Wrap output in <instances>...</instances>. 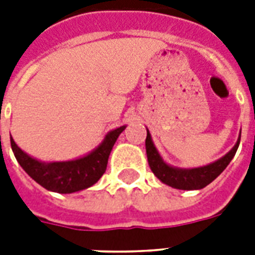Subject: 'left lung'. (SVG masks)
<instances>
[{
    "label": "left lung",
    "mask_w": 255,
    "mask_h": 255,
    "mask_svg": "<svg viewBox=\"0 0 255 255\" xmlns=\"http://www.w3.org/2000/svg\"><path fill=\"white\" fill-rule=\"evenodd\" d=\"M240 140H241V136H240L237 144L232 148V151L228 152L224 157L209 164V165L193 168V169H180V168L169 167L168 164L164 163L163 159L160 157L159 152L156 151L155 145L152 143L151 135L147 129L145 149H147L148 164H149V168L155 173L156 177L159 178L160 181H163L164 184L172 186V188L184 190L202 189L213 181L214 178H217L224 172V169L229 165V163L236 155V152H237Z\"/></svg>",
    "instance_id": "8db88e82"
}]
</instances>
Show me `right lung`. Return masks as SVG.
<instances>
[{
	"mask_svg": "<svg viewBox=\"0 0 255 255\" xmlns=\"http://www.w3.org/2000/svg\"><path fill=\"white\" fill-rule=\"evenodd\" d=\"M119 127L111 131L95 151L82 159L61 163H42L30 157L10 137L15 159L25 172L39 185L57 193H74L94 185L107 168L108 157L116 139L124 131Z\"/></svg>",
	"mask_w": 255,
	"mask_h": 255,
	"instance_id": "add662e5",
	"label": "right lung"
}]
</instances>
